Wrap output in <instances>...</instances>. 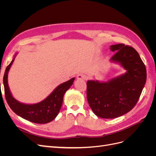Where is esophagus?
I'll list each match as a JSON object with an SVG mask.
<instances>
[{
    "label": "esophagus",
    "mask_w": 156,
    "mask_h": 156,
    "mask_svg": "<svg viewBox=\"0 0 156 156\" xmlns=\"http://www.w3.org/2000/svg\"><path fill=\"white\" fill-rule=\"evenodd\" d=\"M86 78H87L86 75L83 73H79L77 76V79L78 80H85Z\"/></svg>",
    "instance_id": "34e87169"
}]
</instances>
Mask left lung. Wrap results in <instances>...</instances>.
I'll return each mask as SVG.
<instances>
[{
    "mask_svg": "<svg viewBox=\"0 0 156 156\" xmlns=\"http://www.w3.org/2000/svg\"><path fill=\"white\" fill-rule=\"evenodd\" d=\"M116 52L110 59L119 64L126 72L107 81L88 80L87 100L96 116L102 119H115L125 115L137 103L146 81V69L139 53L124 44L110 46Z\"/></svg>",
    "mask_w": 156,
    "mask_h": 156,
    "instance_id": "8db88e82",
    "label": "left lung"
}]
</instances>
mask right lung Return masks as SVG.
I'll list each match as a JSON object with an SVG mask.
<instances>
[{"instance_id": "add662e5", "label": "right lung", "mask_w": 156, "mask_h": 156, "mask_svg": "<svg viewBox=\"0 0 156 156\" xmlns=\"http://www.w3.org/2000/svg\"><path fill=\"white\" fill-rule=\"evenodd\" d=\"M17 55V53L6 67L3 77L4 92L8 104L16 114L27 120L36 124L49 123L58 115L62 105L64 94L72 85L75 78L59 84L48 97L39 103L34 104L21 103L13 98L8 83V72Z\"/></svg>"}]
</instances>
